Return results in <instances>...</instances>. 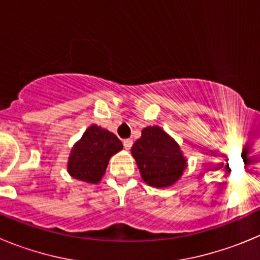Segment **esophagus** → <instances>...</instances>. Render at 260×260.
Returning <instances> with one entry per match:
<instances>
[{
	"label": "esophagus",
	"instance_id": "obj_1",
	"mask_svg": "<svg viewBox=\"0 0 260 260\" xmlns=\"http://www.w3.org/2000/svg\"><path fill=\"white\" fill-rule=\"evenodd\" d=\"M132 146H133L132 139H125V141H123V147H125L126 150H130V148H132Z\"/></svg>",
	"mask_w": 260,
	"mask_h": 260
}]
</instances>
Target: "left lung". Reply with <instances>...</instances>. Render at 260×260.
I'll list each match as a JSON object with an SVG mask.
<instances>
[{
  "instance_id": "8db88e82",
  "label": "left lung",
  "mask_w": 260,
  "mask_h": 260,
  "mask_svg": "<svg viewBox=\"0 0 260 260\" xmlns=\"http://www.w3.org/2000/svg\"><path fill=\"white\" fill-rule=\"evenodd\" d=\"M142 178L153 187H167L182 176L186 168L180 146L158 126L142 130V137L133 144Z\"/></svg>"
}]
</instances>
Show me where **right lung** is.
<instances>
[{
	"label": "right lung",
	"mask_w": 260,
	"mask_h": 260,
	"mask_svg": "<svg viewBox=\"0 0 260 260\" xmlns=\"http://www.w3.org/2000/svg\"><path fill=\"white\" fill-rule=\"evenodd\" d=\"M122 150L118 138L105 128L92 125L71 150L68 171L77 180L98 183L104 176L109 158Z\"/></svg>",
	"instance_id": "obj_1"
}]
</instances>
